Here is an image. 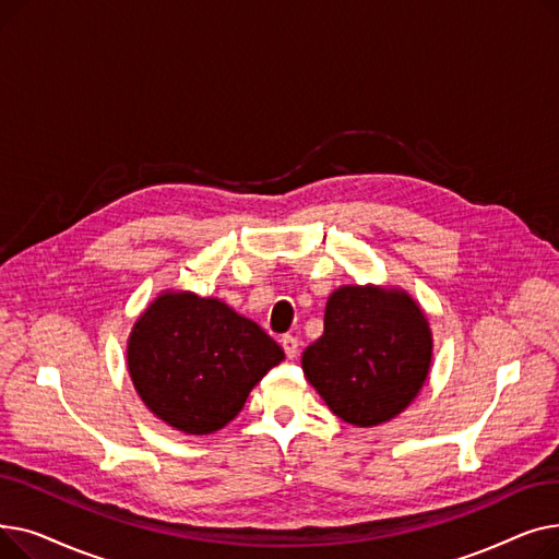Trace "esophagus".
<instances>
[{
    "mask_svg": "<svg viewBox=\"0 0 559 559\" xmlns=\"http://www.w3.org/2000/svg\"><path fill=\"white\" fill-rule=\"evenodd\" d=\"M281 344H283V348H285V356H287L289 360H295L297 354H299V337H295V335H283V337H281Z\"/></svg>",
    "mask_w": 559,
    "mask_h": 559,
    "instance_id": "esophagus-1",
    "label": "esophagus"
}]
</instances>
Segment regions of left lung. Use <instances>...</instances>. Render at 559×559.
<instances>
[{
  "mask_svg": "<svg viewBox=\"0 0 559 559\" xmlns=\"http://www.w3.org/2000/svg\"><path fill=\"white\" fill-rule=\"evenodd\" d=\"M432 358L428 319L405 292L346 285L324 314V335L304 350L310 385L346 424L378 426L419 394Z\"/></svg>",
  "mask_w": 559,
  "mask_h": 559,
  "instance_id": "left-lung-1",
  "label": "left lung"
}]
</instances>
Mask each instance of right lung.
<instances>
[{
  "mask_svg": "<svg viewBox=\"0 0 559 559\" xmlns=\"http://www.w3.org/2000/svg\"><path fill=\"white\" fill-rule=\"evenodd\" d=\"M127 358L140 399L158 419L188 435H211L238 417L285 354L219 299L167 292L135 321Z\"/></svg>",
  "mask_w": 559,
  "mask_h": 559,
  "instance_id": "add662e5",
  "label": "right lung"
}]
</instances>
